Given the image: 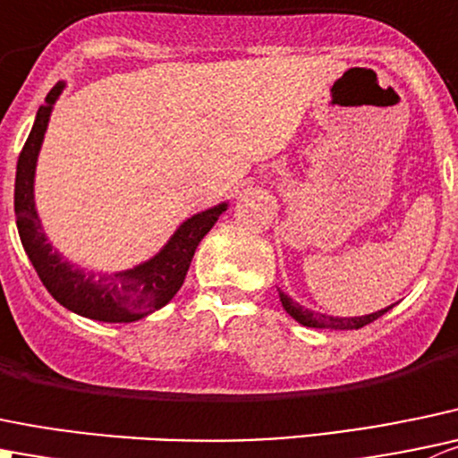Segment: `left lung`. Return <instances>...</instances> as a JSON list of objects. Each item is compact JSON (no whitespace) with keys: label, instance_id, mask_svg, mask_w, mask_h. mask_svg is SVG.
<instances>
[{"label":"left lung","instance_id":"obj_1","mask_svg":"<svg viewBox=\"0 0 458 458\" xmlns=\"http://www.w3.org/2000/svg\"><path fill=\"white\" fill-rule=\"evenodd\" d=\"M279 301H282V306L286 309V313L291 315L293 319H297L301 327L335 328V331H352V328L367 327V324L374 322V319H378L380 315H385L394 306L392 304V306H387V309L376 310V313H369V315H358V318H337V315H327V313H318V310L304 309V306H300L297 301H293L284 291H279Z\"/></svg>","mask_w":458,"mask_h":458}]
</instances>
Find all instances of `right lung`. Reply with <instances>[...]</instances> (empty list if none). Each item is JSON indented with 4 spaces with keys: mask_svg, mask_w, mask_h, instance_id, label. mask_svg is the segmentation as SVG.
I'll return each instance as SVG.
<instances>
[{
    "mask_svg": "<svg viewBox=\"0 0 458 458\" xmlns=\"http://www.w3.org/2000/svg\"><path fill=\"white\" fill-rule=\"evenodd\" d=\"M62 89H64V82H57L48 91L47 100L38 109L33 130L17 158L15 216L21 246L47 291L64 309L82 318L98 319V322H136L165 306L183 286L194 250L216 224L221 212H225L228 203H219L210 210L190 216L152 259L134 268L118 270V273H93V270L80 268L78 264H71L44 234L33 194L39 148L47 134L53 105L60 98Z\"/></svg>",
    "mask_w": 458,
    "mask_h": 458,
    "instance_id": "right-lung-1",
    "label": "right lung"
}]
</instances>
